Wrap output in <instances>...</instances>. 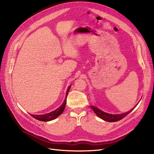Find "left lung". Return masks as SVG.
I'll return each instance as SVG.
<instances>
[{"instance_id":"1","label":"left lung","mask_w":154,"mask_h":154,"mask_svg":"<svg viewBox=\"0 0 154 154\" xmlns=\"http://www.w3.org/2000/svg\"><path fill=\"white\" fill-rule=\"evenodd\" d=\"M92 109L93 111L94 112L95 114L98 116L99 118L101 119H103L104 121H106V122H118V121H119L123 118H125V116H127L128 114H130L131 112L133 110L134 108L131 109L130 110L128 111L127 112H125L123 114H111L109 113H106L105 112L101 110L100 109H97V107L94 106H91Z\"/></svg>"}]
</instances>
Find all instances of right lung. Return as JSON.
<instances>
[{"mask_svg":"<svg viewBox=\"0 0 154 154\" xmlns=\"http://www.w3.org/2000/svg\"><path fill=\"white\" fill-rule=\"evenodd\" d=\"M71 85L69 86V87L67 88V91L66 92V97H65V100H64V101L63 102V103L61 105V106H59L57 109L53 110V112H51L45 114H42V115L31 114L32 117H33L36 119L42 121V122H49V121L53 120V119L57 118L60 115H61L64 110L65 107H66L67 97V94H68V92L70 90V88H71Z\"/></svg>","mask_w":154,"mask_h":154,"instance_id":"add662e5","label":"right lung"}]
</instances>
